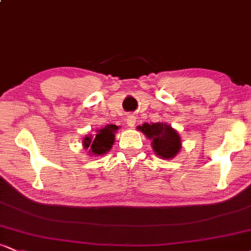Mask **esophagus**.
I'll return each instance as SVG.
<instances>
[{"mask_svg":"<svg viewBox=\"0 0 251 251\" xmlns=\"http://www.w3.org/2000/svg\"><path fill=\"white\" fill-rule=\"evenodd\" d=\"M135 123H137V118H135V116L129 114V116L127 117V119H126V124L128 125V127H134Z\"/></svg>","mask_w":251,"mask_h":251,"instance_id":"obj_1","label":"esophagus"}]
</instances>
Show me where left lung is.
<instances>
[{"instance_id":"8db88e82","label":"left lung","mask_w":251,"mask_h":251,"mask_svg":"<svg viewBox=\"0 0 251 251\" xmlns=\"http://www.w3.org/2000/svg\"><path fill=\"white\" fill-rule=\"evenodd\" d=\"M151 142L154 153L162 159H174L181 150V139L178 131L166 123H144L137 127Z\"/></svg>"}]
</instances>
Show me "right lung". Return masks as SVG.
I'll return each instance as SVG.
<instances>
[{
	"label": "right lung",
	"instance_id": "right-lung-1",
	"mask_svg": "<svg viewBox=\"0 0 251 251\" xmlns=\"http://www.w3.org/2000/svg\"><path fill=\"white\" fill-rule=\"evenodd\" d=\"M118 129L119 127L117 125L109 124L105 127L98 128L96 134L85 135L82 139L83 150H86L87 153L93 157L106 154L113 146Z\"/></svg>",
	"mask_w": 251,
	"mask_h": 251
}]
</instances>
